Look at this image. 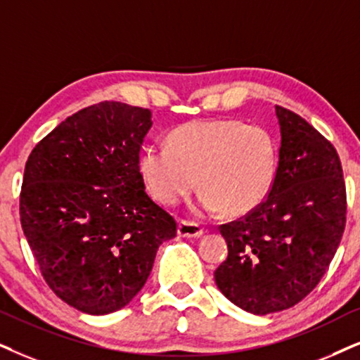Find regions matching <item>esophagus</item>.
Returning <instances> with one entry per match:
<instances>
[{
	"label": "esophagus",
	"instance_id": "34e87169",
	"mask_svg": "<svg viewBox=\"0 0 360 360\" xmlns=\"http://www.w3.org/2000/svg\"><path fill=\"white\" fill-rule=\"evenodd\" d=\"M177 234L181 238H201L204 234V227L193 221H181L177 226Z\"/></svg>",
	"mask_w": 360,
	"mask_h": 360
}]
</instances>
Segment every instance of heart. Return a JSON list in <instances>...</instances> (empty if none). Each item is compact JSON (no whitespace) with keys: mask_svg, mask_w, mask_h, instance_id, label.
<instances>
[{"mask_svg":"<svg viewBox=\"0 0 360 360\" xmlns=\"http://www.w3.org/2000/svg\"><path fill=\"white\" fill-rule=\"evenodd\" d=\"M139 169L151 194L176 206L199 183V206L240 216L267 198L277 144L266 127L238 120L191 121L169 133L167 146L144 148Z\"/></svg>","mask_w":360,"mask_h":360,"instance_id":"b5f03b06","label":"heart"}]
</instances>
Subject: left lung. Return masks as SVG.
Wrapping results in <instances>:
<instances>
[{
	"label": "left lung",
	"mask_w": 360,
	"mask_h": 360,
	"mask_svg": "<svg viewBox=\"0 0 360 360\" xmlns=\"http://www.w3.org/2000/svg\"><path fill=\"white\" fill-rule=\"evenodd\" d=\"M279 161L267 198L219 226L227 259L214 271L217 288L244 311L279 312L319 284L345 229L347 194L339 154L290 109L276 106Z\"/></svg>",
	"instance_id": "obj_1"
}]
</instances>
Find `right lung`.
<instances>
[{"instance_id": "obj_1", "label": "right lung", "mask_w": 360, "mask_h": 360, "mask_svg": "<svg viewBox=\"0 0 360 360\" xmlns=\"http://www.w3.org/2000/svg\"><path fill=\"white\" fill-rule=\"evenodd\" d=\"M151 111L103 101L66 117L25 166L21 227L43 279L91 316L127 306L146 284L158 248L176 238L139 169Z\"/></svg>"}]
</instances>
